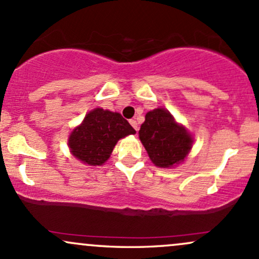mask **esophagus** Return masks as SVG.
<instances>
[{"label":"esophagus","instance_id":"esophagus-1","mask_svg":"<svg viewBox=\"0 0 259 259\" xmlns=\"http://www.w3.org/2000/svg\"><path fill=\"white\" fill-rule=\"evenodd\" d=\"M130 124H132V126L136 130V132H138L139 127H138V123H136V120L135 119H130Z\"/></svg>","mask_w":259,"mask_h":259}]
</instances>
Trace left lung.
<instances>
[{
    "label": "left lung",
    "mask_w": 259,
    "mask_h": 259,
    "mask_svg": "<svg viewBox=\"0 0 259 259\" xmlns=\"http://www.w3.org/2000/svg\"><path fill=\"white\" fill-rule=\"evenodd\" d=\"M139 138L153 164L160 168H171L183 162L194 142L190 133L164 108L146 113Z\"/></svg>",
    "instance_id": "8db88e82"
}]
</instances>
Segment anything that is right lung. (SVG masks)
Here are the masks:
<instances>
[{
    "instance_id": "add662e5",
    "label": "right lung",
    "mask_w": 259,
    "mask_h": 259,
    "mask_svg": "<svg viewBox=\"0 0 259 259\" xmlns=\"http://www.w3.org/2000/svg\"><path fill=\"white\" fill-rule=\"evenodd\" d=\"M135 129L117 112L95 108L68 139L70 152L89 165H102L111 157L118 140L135 134Z\"/></svg>"
}]
</instances>
